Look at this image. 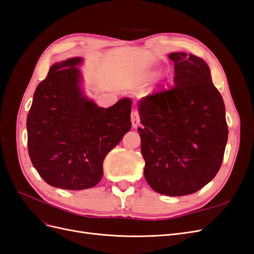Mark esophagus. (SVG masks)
<instances>
[{"label": "esophagus", "mask_w": 254, "mask_h": 254, "mask_svg": "<svg viewBox=\"0 0 254 254\" xmlns=\"http://www.w3.org/2000/svg\"><path fill=\"white\" fill-rule=\"evenodd\" d=\"M131 123H132V127L136 128L140 124V118H139V113L136 111H133L131 113Z\"/></svg>", "instance_id": "obj_1"}]
</instances>
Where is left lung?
I'll return each mask as SVG.
<instances>
[{
  "label": "left lung",
  "mask_w": 254,
  "mask_h": 254,
  "mask_svg": "<svg viewBox=\"0 0 254 254\" xmlns=\"http://www.w3.org/2000/svg\"><path fill=\"white\" fill-rule=\"evenodd\" d=\"M175 63L174 86L141 99L139 127L144 176L159 194L184 196L218 173L228 141L225 104L205 61L183 52Z\"/></svg>",
  "instance_id": "8db88e82"
}]
</instances>
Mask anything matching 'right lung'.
I'll list each match as a JSON object with an SVG mask.
<instances>
[{
	"mask_svg": "<svg viewBox=\"0 0 254 254\" xmlns=\"http://www.w3.org/2000/svg\"><path fill=\"white\" fill-rule=\"evenodd\" d=\"M74 57L53 64L34 93L27 114L30 161L52 187L84 190L103 177V162L131 128L132 103L123 98L101 108L80 89L81 74Z\"/></svg>",
	"mask_w": 254,
	"mask_h": 254,
	"instance_id": "obj_1",
	"label": "right lung"
}]
</instances>
